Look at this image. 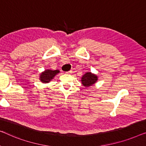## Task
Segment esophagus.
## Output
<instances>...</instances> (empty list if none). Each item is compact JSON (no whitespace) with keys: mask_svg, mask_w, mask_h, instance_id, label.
<instances>
[{"mask_svg":"<svg viewBox=\"0 0 146 146\" xmlns=\"http://www.w3.org/2000/svg\"><path fill=\"white\" fill-rule=\"evenodd\" d=\"M67 74H71L72 73V71H67V72H65Z\"/></svg>","mask_w":146,"mask_h":146,"instance_id":"1","label":"esophagus"}]
</instances>
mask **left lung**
<instances>
[{
	"label": "left lung",
	"mask_w": 146,
	"mask_h": 146,
	"mask_svg": "<svg viewBox=\"0 0 146 146\" xmlns=\"http://www.w3.org/2000/svg\"><path fill=\"white\" fill-rule=\"evenodd\" d=\"M97 76L94 75L91 73H87L84 75L81 78L82 84L85 87H89V86L93 85L97 81Z\"/></svg>",
	"instance_id": "left-lung-1"
}]
</instances>
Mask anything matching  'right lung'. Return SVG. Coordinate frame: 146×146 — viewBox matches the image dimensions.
<instances>
[{"label":"right lung","mask_w":146,"mask_h":146,"mask_svg":"<svg viewBox=\"0 0 146 146\" xmlns=\"http://www.w3.org/2000/svg\"><path fill=\"white\" fill-rule=\"evenodd\" d=\"M59 73V70H51V69H47L43 72L40 75V80L42 83H49L57 73Z\"/></svg>","instance_id":"add662e5"}]
</instances>
